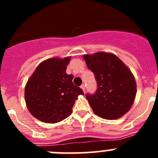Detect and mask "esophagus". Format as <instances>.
<instances>
[{
  "instance_id": "obj_1",
  "label": "esophagus",
  "mask_w": 158,
  "mask_h": 158,
  "mask_svg": "<svg viewBox=\"0 0 158 158\" xmlns=\"http://www.w3.org/2000/svg\"><path fill=\"white\" fill-rule=\"evenodd\" d=\"M81 89L84 92H85V84H82L81 85Z\"/></svg>"
}]
</instances>
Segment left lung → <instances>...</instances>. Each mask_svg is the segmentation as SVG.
<instances>
[{
	"mask_svg": "<svg viewBox=\"0 0 158 158\" xmlns=\"http://www.w3.org/2000/svg\"><path fill=\"white\" fill-rule=\"evenodd\" d=\"M95 75L97 89L86 98L96 115L116 119L125 115L135 101L136 82L129 68L115 54L97 52L83 56Z\"/></svg>",
	"mask_w": 158,
	"mask_h": 158,
	"instance_id": "8db88e82",
	"label": "left lung"
}]
</instances>
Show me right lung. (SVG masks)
<instances>
[{"instance_id":"right-lung-1","label":"right lung","mask_w":158,"mask_h":158,"mask_svg":"<svg viewBox=\"0 0 158 158\" xmlns=\"http://www.w3.org/2000/svg\"><path fill=\"white\" fill-rule=\"evenodd\" d=\"M70 61L52 58L38 65L25 86L27 109L35 118L47 123H55L69 116L81 88L74 85L73 76L65 73Z\"/></svg>"}]
</instances>
